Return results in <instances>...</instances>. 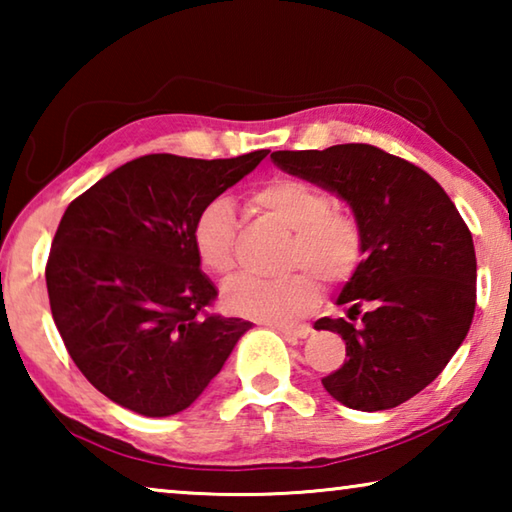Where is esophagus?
<instances>
[{"label": "esophagus", "instance_id": "34e87169", "mask_svg": "<svg viewBox=\"0 0 512 512\" xmlns=\"http://www.w3.org/2000/svg\"><path fill=\"white\" fill-rule=\"evenodd\" d=\"M275 329L284 336V339H289V341L307 339L309 332H311L309 325H298V327H282V325H275Z\"/></svg>", "mask_w": 512, "mask_h": 512}]
</instances>
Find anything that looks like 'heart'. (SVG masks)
Returning <instances> with one entry per match:
<instances>
[{
    "label": "heart",
    "mask_w": 512,
    "mask_h": 512,
    "mask_svg": "<svg viewBox=\"0 0 512 512\" xmlns=\"http://www.w3.org/2000/svg\"><path fill=\"white\" fill-rule=\"evenodd\" d=\"M250 205L293 230L287 266L298 268L282 277L237 273L223 287V305L230 314L262 323H293L316 305L317 273L327 284H339L361 262V228L332 196L309 180L277 176L250 192ZM239 232L237 210L230 198L207 203L194 225V248L201 264L214 275H228L235 266Z\"/></svg>",
    "instance_id": "heart-1"
}]
</instances>
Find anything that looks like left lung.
Here are the masks:
<instances>
[{
  "mask_svg": "<svg viewBox=\"0 0 512 512\" xmlns=\"http://www.w3.org/2000/svg\"><path fill=\"white\" fill-rule=\"evenodd\" d=\"M282 171L341 196L361 228L363 259L320 318L345 341L325 391L357 411H386L427 388L461 348L476 307L472 232L427 171L370 144L275 151ZM361 313L357 326L352 319Z\"/></svg>",
  "mask_w": 512,
  "mask_h": 512,
  "instance_id": "1",
  "label": "left lung"
}]
</instances>
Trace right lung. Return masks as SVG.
Returning <instances> with one entry per match:
<instances>
[{
    "label": "right lung",
    "mask_w": 512,
    "mask_h": 512,
    "mask_svg": "<svg viewBox=\"0 0 512 512\" xmlns=\"http://www.w3.org/2000/svg\"><path fill=\"white\" fill-rule=\"evenodd\" d=\"M266 155H142L69 203L45 271L51 316L76 368L108 400L149 418L185 411L253 327L205 311L216 289L194 225Z\"/></svg>",
    "instance_id": "add662e5"
}]
</instances>
